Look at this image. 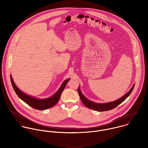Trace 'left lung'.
Masks as SVG:
<instances>
[{
  "label": "left lung",
  "mask_w": 148,
  "mask_h": 148,
  "mask_svg": "<svg viewBox=\"0 0 148 148\" xmlns=\"http://www.w3.org/2000/svg\"><path fill=\"white\" fill-rule=\"evenodd\" d=\"M134 84H134V85H133V86L129 90V91L127 92V93H126L125 95H124L123 97H120V99H119L114 101L106 103H95V102L92 101L88 100V99H86L84 95L82 93V92L80 89V85L78 88V93H79V95L80 96L82 101L83 102V103L84 104V105L85 106H86L87 108H88L89 109L95 110H97V111H99V112H103V111H107V110H111V109L116 108V106H117L121 103H123L132 93V92L134 88Z\"/></svg>",
  "instance_id": "1"
}]
</instances>
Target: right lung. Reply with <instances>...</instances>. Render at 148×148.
I'll use <instances>...</instances> for the list:
<instances>
[{
    "label": "right lung",
    "mask_w": 148,
    "mask_h": 148,
    "mask_svg": "<svg viewBox=\"0 0 148 148\" xmlns=\"http://www.w3.org/2000/svg\"><path fill=\"white\" fill-rule=\"evenodd\" d=\"M10 78L12 87L18 97L28 106L38 110H45L55 106L59 101L65 86L70 80V79H68L64 80L59 89L53 95L48 98L41 99L29 96L23 92L15 84L11 75H10Z\"/></svg>",
    "instance_id": "add662e5"
}]
</instances>
